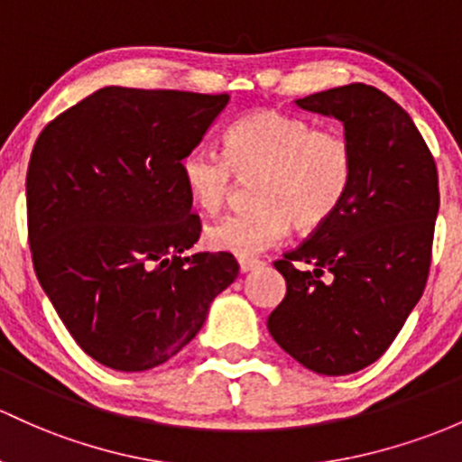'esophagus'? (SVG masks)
<instances>
[{"label": "esophagus", "mask_w": 462, "mask_h": 462, "mask_svg": "<svg viewBox=\"0 0 462 462\" xmlns=\"http://www.w3.org/2000/svg\"><path fill=\"white\" fill-rule=\"evenodd\" d=\"M237 264H240V271L242 273H249L253 269H257V266H260L262 262L255 260V257H240V260H237Z\"/></svg>", "instance_id": "1"}]
</instances>
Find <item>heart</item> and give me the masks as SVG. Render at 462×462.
<instances>
[{
	"label": "heart",
	"mask_w": 462,
	"mask_h": 462,
	"mask_svg": "<svg viewBox=\"0 0 462 462\" xmlns=\"http://www.w3.org/2000/svg\"><path fill=\"white\" fill-rule=\"evenodd\" d=\"M222 143L225 156L193 147L178 162L187 198L205 213L226 205L236 176L255 178V207L205 229L211 249L246 257L280 245L291 222L300 231L319 229L339 211L352 187L355 152L335 127H315L277 110H255L233 121Z\"/></svg>",
	"instance_id": "heart-1"
}]
</instances>
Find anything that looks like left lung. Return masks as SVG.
Returning <instances> with one entry per match:
<instances>
[{
  "mask_svg": "<svg viewBox=\"0 0 462 462\" xmlns=\"http://www.w3.org/2000/svg\"><path fill=\"white\" fill-rule=\"evenodd\" d=\"M295 106L341 121L355 178L339 211L275 262L286 297L266 326L304 368L341 376L374 364L423 295L439 173L410 114L376 88L350 83Z\"/></svg>",
  "mask_w": 462,
  "mask_h": 462,
  "instance_id": "1",
  "label": "left lung"
}]
</instances>
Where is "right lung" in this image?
<instances>
[{"label":"right lung","instance_id":"add662e5","mask_svg":"<svg viewBox=\"0 0 462 462\" xmlns=\"http://www.w3.org/2000/svg\"><path fill=\"white\" fill-rule=\"evenodd\" d=\"M229 94L107 86L43 127L26 176L42 289L83 352L121 372L170 361L237 277L231 253L185 255L200 217L178 162Z\"/></svg>","mask_w":462,"mask_h":462}]
</instances>
